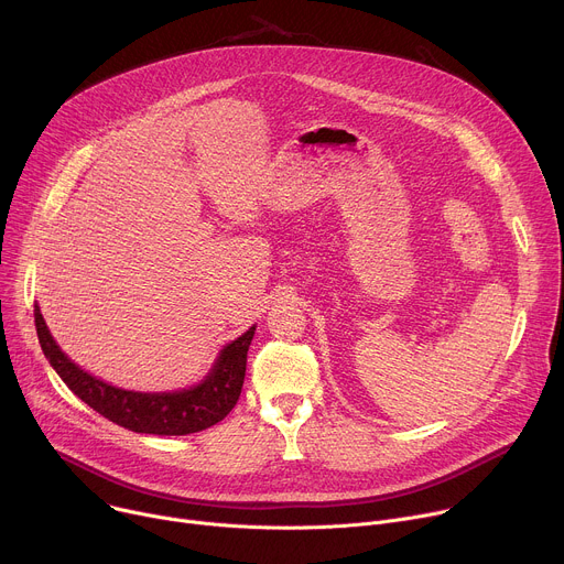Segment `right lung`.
Instances as JSON below:
<instances>
[{
    "label": "right lung",
    "mask_w": 564,
    "mask_h": 564,
    "mask_svg": "<svg viewBox=\"0 0 564 564\" xmlns=\"http://www.w3.org/2000/svg\"><path fill=\"white\" fill-rule=\"evenodd\" d=\"M35 328L44 357L85 404L122 429L149 435H189L225 420L243 388L248 350L257 330L252 326L246 335L227 344L200 383L174 392H133L116 388L75 366L51 337L37 305Z\"/></svg>",
    "instance_id": "add662e5"
}]
</instances>
